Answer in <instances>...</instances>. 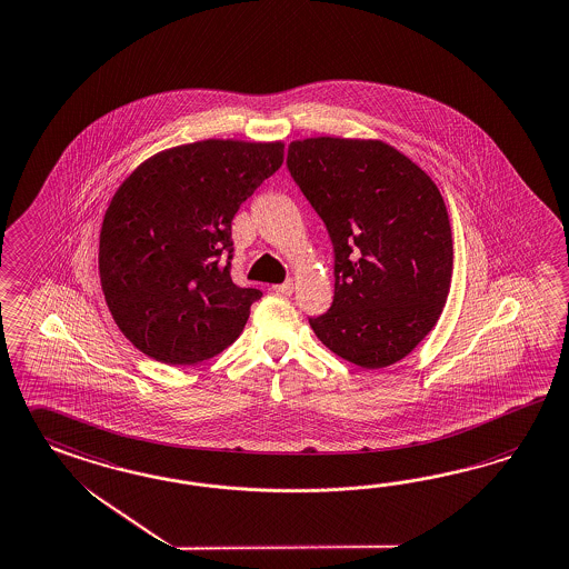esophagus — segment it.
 <instances>
[{
  "instance_id": "obj_1",
  "label": "esophagus",
  "mask_w": 569,
  "mask_h": 569,
  "mask_svg": "<svg viewBox=\"0 0 569 569\" xmlns=\"http://www.w3.org/2000/svg\"><path fill=\"white\" fill-rule=\"evenodd\" d=\"M272 289H274V291H277L278 295H291L292 280H284V282H282V284H274V287H272Z\"/></svg>"
}]
</instances>
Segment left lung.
<instances>
[{"mask_svg": "<svg viewBox=\"0 0 569 569\" xmlns=\"http://www.w3.org/2000/svg\"><path fill=\"white\" fill-rule=\"evenodd\" d=\"M287 169L335 248V301L309 326L359 367L405 359L450 292L452 229L438 186L379 140H297Z\"/></svg>", "mask_w": 569, "mask_h": 569, "instance_id": "1", "label": "left lung"}]
</instances>
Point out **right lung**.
<instances>
[{"instance_id":"obj_1","label":"right lung","mask_w":569,"mask_h":569,"mask_svg":"<svg viewBox=\"0 0 569 569\" xmlns=\"http://www.w3.org/2000/svg\"><path fill=\"white\" fill-rule=\"evenodd\" d=\"M282 157V142L204 140L164 150L121 183L102 219L99 272L136 349L193 365L243 332L262 291L231 278V222Z\"/></svg>"}]
</instances>
